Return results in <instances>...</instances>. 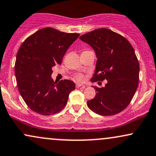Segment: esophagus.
I'll return each instance as SVG.
<instances>
[{"label": "esophagus", "mask_w": 156, "mask_h": 156, "mask_svg": "<svg viewBox=\"0 0 156 156\" xmlns=\"http://www.w3.org/2000/svg\"><path fill=\"white\" fill-rule=\"evenodd\" d=\"M76 86L77 88H79V87H80V86H83V87H85V86L83 85V84H81V83H76Z\"/></svg>", "instance_id": "1"}]
</instances>
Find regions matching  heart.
<instances>
[{
	"label": "heart",
	"instance_id": "heart-1",
	"mask_svg": "<svg viewBox=\"0 0 156 156\" xmlns=\"http://www.w3.org/2000/svg\"><path fill=\"white\" fill-rule=\"evenodd\" d=\"M75 79L78 81H82L84 80V76L82 74H77L75 76Z\"/></svg>",
	"mask_w": 156,
	"mask_h": 156
}]
</instances>
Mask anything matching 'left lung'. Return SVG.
<instances>
[{"label":"left lung","mask_w":156,"mask_h":156,"mask_svg":"<svg viewBox=\"0 0 156 156\" xmlns=\"http://www.w3.org/2000/svg\"><path fill=\"white\" fill-rule=\"evenodd\" d=\"M80 39L94 50L97 60L91 81L108 80L105 86H94L95 97L89 108L102 115H113L129 105L138 87L140 65L130 43L119 33L99 28Z\"/></svg>","instance_id":"8db88e82"}]
</instances>
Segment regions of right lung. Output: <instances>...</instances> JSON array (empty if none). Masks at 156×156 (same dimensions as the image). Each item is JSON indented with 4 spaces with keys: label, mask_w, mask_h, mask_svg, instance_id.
Returning a JSON list of instances; mask_svg holds the SVG:
<instances>
[{
    "label": "right lung",
    "mask_w": 156,
    "mask_h": 156,
    "mask_svg": "<svg viewBox=\"0 0 156 156\" xmlns=\"http://www.w3.org/2000/svg\"><path fill=\"white\" fill-rule=\"evenodd\" d=\"M79 35L45 27L28 37L20 46L15 76L22 99L34 112L54 115L66 105L76 84L70 80L54 82L52 67L62 63L67 50Z\"/></svg>",
    "instance_id": "obj_1"
}]
</instances>
